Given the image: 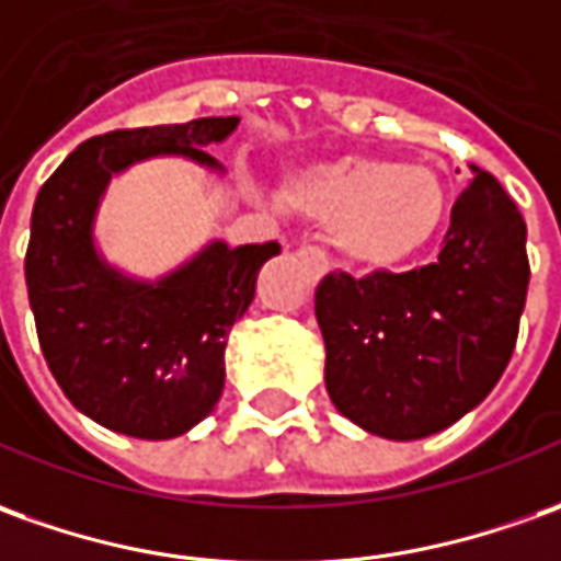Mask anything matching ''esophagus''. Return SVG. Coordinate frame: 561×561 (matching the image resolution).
<instances>
[{"label":"esophagus","instance_id":"34e87169","mask_svg":"<svg viewBox=\"0 0 561 561\" xmlns=\"http://www.w3.org/2000/svg\"><path fill=\"white\" fill-rule=\"evenodd\" d=\"M296 256L302 259L305 272H308V277L311 280H320L323 274H327V268H330V262H327V253L320 250V247H314V243H308V247H299V253Z\"/></svg>","mask_w":561,"mask_h":561}]
</instances>
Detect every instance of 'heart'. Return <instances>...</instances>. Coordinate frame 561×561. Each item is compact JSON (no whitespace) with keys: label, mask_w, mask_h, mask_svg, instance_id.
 <instances>
[{"label":"heart","mask_w":561,"mask_h":561,"mask_svg":"<svg viewBox=\"0 0 561 561\" xmlns=\"http://www.w3.org/2000/svg\"><path fill=\"white\" fill-rule=\"evenodd\" d=\"M296 214L332 229L335 250L357 268L391 272L419 256L449 214V188L427 164L339 156L287 183Z\"/></svg>","instance_id":"1"}]
</instances>
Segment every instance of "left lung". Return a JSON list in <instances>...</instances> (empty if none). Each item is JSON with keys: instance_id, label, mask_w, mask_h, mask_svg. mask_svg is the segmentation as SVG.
I'll return each mask as SVG.
<instances>
[{"instance_id": "obj_1", "label": "left lung", "mask_w": 561, "mask_h": 561, "mask_svg": "<svg viewBox=\"0 0 561 561\" xmlns=\"http://www.w3.org/2000/svg\"><path fill=\"white\" fill-rule=\"evenodd\" d=\"M473 173L436 262L403 274L330 272L318 284L327 391L369 434L421 439L449 427L513 357L531 277L525 219L492 173Z\"/></svg>"}]
</instances>
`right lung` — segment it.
Here are the masks:
<instances>
[{
    "mask_svg": "<svg viewBox=\"0 0 561 561\" xmlns=\"http://www.w3.org/2000/svg\"><path fill=\"white\" fill-rule=\"evenodd\" d=\"M234 127L229 115L110 130L81 142L38 188L23 262L38 345L69 403L110 431L170 439L214 412L231 327L280 247L216 241L164 280L137 284L96 256V201L112 173L140 158L185 156L216 168L204 146Z\"/></svg>",
    "mask_w": 561,
    "mask_h": 561,
    "instance_id": "add662e5",
    "label": "right lung"
}]
</instances>
